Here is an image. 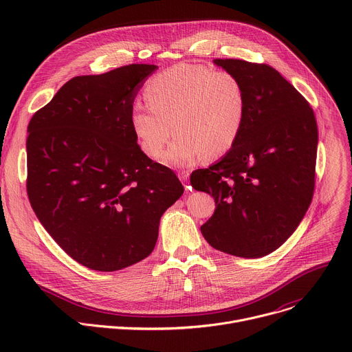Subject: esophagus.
<instances>
[{
  "instance_id": "1",
  "label": "esophagus",
  "mask_w": 352,
  "mask_h": 352,
  "mask_svg": "<svg viewBox=\"0 0 352 352\" xmlns=\"http://www.w3.org/2000/svg\"><path fill=\"white\" fill-rule=\"evenodd\" d=\"M189 174H190V173H189V171H185V170L179 173V178H181V181L185 184V189H186V190H192V186H189V184H188Z\"/></svg>"
}]
</instances>
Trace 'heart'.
Wrapping results in <instances>:
<instances>
[{
    "instance_id": "obj_1",
    "label": "heart",
    "mask_w": 352,
    "mask_h": 352,
    "mask_svg": "<svg viewBox=\"0 0 352 352\" xmlns=\"http://www.w3.org/2000/svg\"><path fill=\"white\" fill-rule=\"evenodd\" d=\"M148 107L136 106L131 129L142 152L156 159L175 135L163 163L189 166L204 156L220 157L234 147L245 125L248 93L232 72L199 64H177L144 87Z\"/></svg>"
}]
</instances>
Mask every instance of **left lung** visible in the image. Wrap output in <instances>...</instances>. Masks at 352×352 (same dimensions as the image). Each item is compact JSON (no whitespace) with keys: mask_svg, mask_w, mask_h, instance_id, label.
I'll return each instance as SVG.
<instances>
[{"mask_svg":"<svg viewBox=\"0 0 352 352\" xmlns=\"http://www.w3.org/2000/svg\"><path fill=\"white\" fill-rule=\"evenodd\" d=\"M248 93L243 129L234 147L190 184L214 197L200 227L217 250L262 258L280 248L304 219L315 188L318 125L314 110L276 69L242 60H214Z\"/></svg>","mask_w":352,"mask_h":352,"instance_id":"left-lung-1","label":"left lung"}]
</instances>
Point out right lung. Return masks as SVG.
<instances>
[{"instance_id": "add662e5", "label": "right lung", "mask_w": 352, "mask_h": 352, "mask_svg": "<svg viewBox=\"0 0 352 352\" xmlns=\"http://www.w3.org/2000/svg\"><path fill=\"white\" fill-rule=\"evenodd\" d=\"M159 67L132 64L68 80L28 126V196L45 231L97 272L153 252L163 213L184 193L177 175L150 160L129 116Z\"/></svg>"}]
</instances>
